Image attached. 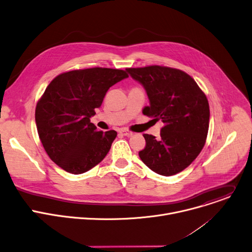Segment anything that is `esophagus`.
<instances>
[{"instance_id": "esophagus-1", "label": "esophagus", "mask_w": 252, "mask_h": 252, "mask_svg": "<svg viewBox=\"0 0 252 252\" xmlns=\"http://www.w3.org/2000/svg\"><path fill=\"white\" fill-rule=\"evenodd\" d=\"M119 133L122 134V135H124V136H127V137H130V136L133 135V133H132L131 131H129V130L125 129V128H121V129L119 130Z\"/></svg>"}]
</instances>
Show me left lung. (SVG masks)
I'll return each mask as SVG.
<instances>
[{
    "mask_svg": "<svg viewBox=\"0 0 252 252\" xmlns=\"http://www.w3.org/2000/svg\"><path fill=\"white\" fill-rule=\"evenodd\" d=\"M126 71L146 90L150 105L143 114L164 123L160 138L143 134L146 146L139 156L157 174L181 172L206 142L210 116L206 95L191 76L178 69L152 65Z\"/></svg>",
    "mask_w": 252,
    "mask_h": 252,
    "instance_id": "8db88e82",
    "label": "left lung"
}]
</instances>
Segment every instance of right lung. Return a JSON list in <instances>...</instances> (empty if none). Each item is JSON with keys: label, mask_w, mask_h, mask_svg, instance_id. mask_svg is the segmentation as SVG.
Instances as JSON below:
<instances>
[{"label": "right lung", "mask_w": 252, "mask_h": 252, "mask_svg": "<svg viewBox=\"0 0 252 252\" xmlns=\"http://www.w3.org/2000/svg\"><path fill=\"white\" fill-rule=\"evenodd\" d=\"M127 77L124 70L95 67L51 81L37 103L35 119L45 151L62 169L82 174L105 158L117 132L98 131L90 118L109 88Z\"/></svg>", "instance_id": "obj_1"}]
</instances>
